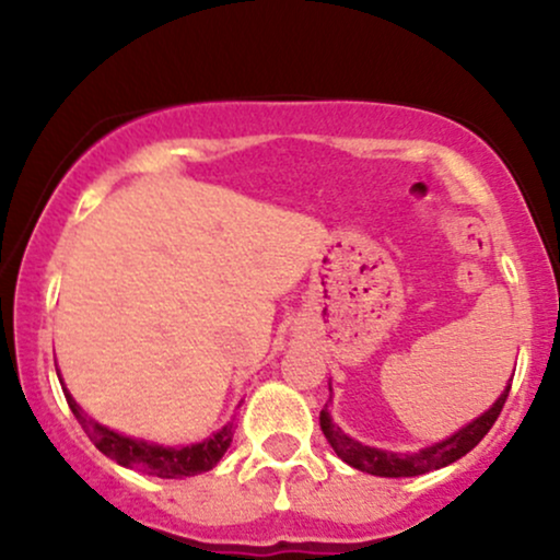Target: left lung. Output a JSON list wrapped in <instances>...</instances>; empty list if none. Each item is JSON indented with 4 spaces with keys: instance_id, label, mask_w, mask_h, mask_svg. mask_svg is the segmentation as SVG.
Returning a JSON list of instances; mask_svg holds the SVG:
<instances>
[{
    "instance_id": "left-lung-1",
    "label": "left lung",
    "mask_w": 560,
    "mask_h": 560,
    "mask_svg": "<svg viewBox=\"0 0 560 560\" xmlns=\"http://www.w3.org/2000/svg\"><path fill=\"white\" fill-rule=\"evenodd\" d=\"M508 392H511V384H508L503 395H500L498 400L492 402V408L485 410L479 419L466 423L464 429H458V432L447 436V440L434 442L432 447H423L419 453H410V455L387 453V450L369 447L363 445V442L347 436L342 429L331 421L329 405H324V410H320V432H324L326 440H329L334 453H337L347 466L358 468V471L374 474V477H392V479L419 477V474L436 471V468L455 464V460L464 458L466 453H471V450L485 440V434L490 432L492 423L498 421L500 410H503V405L508 400Z\"/></svg>"
}]
</instances>
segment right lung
Masks as SVG:
<instances>
[{"label": "right lung", "instance_id": "1", "mask_svg": "<svg viewBox=\"0 0 560 560\" xmlns=\"http://www.w3.org/2000/svg\"><path fill=\"white\" fill-rule=\"evenodd\" d=\"M62 392H66V400L73 410V416L79 419L81 429L89 434V440L94 442L100 453H105L107 458L118 460L120 466L126 468H139V471L150 474V477L160 479H184L195 477V474L210 471L218 460L223 458L231 445V436H234V427H223L221 432L208 436L205 442H197V445L186 447H163L152 445V442L133 440V436L118 434L113 429L102 427L100 421L89 419L81 410V405L70 397V392L62 384Z\"/></svg>", "mask_w": 560, "mask_h": 560}]
</instances>
